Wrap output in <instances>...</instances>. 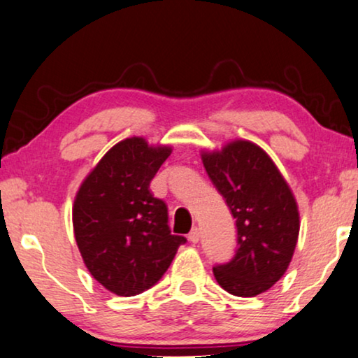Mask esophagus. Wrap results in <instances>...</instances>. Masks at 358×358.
Instances as JSON below:
<instances>
[{"mask_svg":"<svg viewBox=\"0 0 358 358\" xmlns=\"http://www.w3.org/2000/svg\"><path fill=\"white\" fill-rule=\"evenodd\" d=\"M199 238H201V235H199V230L194 227V229L191 230L189 234H188V240L191 241V243H198Z\"/></svg>","mask_w":358,"mask_h":358,"instance_id":"34e87169","label":"esophagus"}]
</instances>
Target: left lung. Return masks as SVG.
I'll return each mask as SVG.
<instances>
[{
	"label": "left lung",
	"mask_w": 358,
	"mask_h": 358,
	"mask_svg": "<svg viewBox=\"0 0 358 358\" xmlns=\"http://www.w3.org/2000/svg\"><path fill=\"white\" fill-rule=\"evenodd\" d=\"M201 160L236 222L238 248L214 278L229 294L256 296L269 290L289 268L300 231L299 204L278 165L263 148L231 139L203 149Z\"/></svg>",
	"instance_id": "left-lung-1"
}]
</instances>
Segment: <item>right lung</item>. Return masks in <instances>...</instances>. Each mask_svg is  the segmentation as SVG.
I'll list each match as a JSON object with an SVG mask.
<instances>
[{"mask_svg": "<svg viewBox=\"0 0 358 358\" xmlns=\"http://www.w3.org/2000/svg\"><path fill=\"white\" fill-rule=\"evenodd\" d=\"M172 145L143 136L120 141L85 175L73 204V230L92 278L120 296L148 290L169 269L186 238L172 235L167 206L150 180Z\"/></svg>", "mask_w": 358, "mask_h": 358, "instance_id": "add662e5", "label": "right lung"}]
</instances>
